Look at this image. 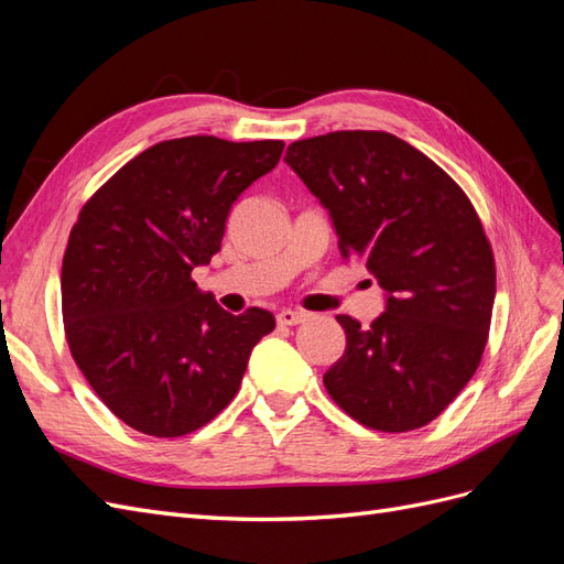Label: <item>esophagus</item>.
<instances>
[{"label":"esophagus","instance_id":"obj_1","mask_svg":"<svg viewBox=\"0 0 564 564\" xmlns=\"http://www.w3.org/2000/svg\"><path fill=\"white\" fill-rule=\"evenodd\" d=\"M305 322V313L299 311H282L278 313V324L280 327H296V324Z\"/></svg>","mask_w":564,"mask_h":564}]
</instances>
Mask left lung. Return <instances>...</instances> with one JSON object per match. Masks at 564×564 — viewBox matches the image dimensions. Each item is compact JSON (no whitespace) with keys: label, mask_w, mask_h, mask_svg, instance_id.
<instances>
[{"label":"left lung","mask_w":564,"mask_h":564,"mask_svg":"<svg viewBox=\"0 0 564 564\" xmlns=\"http://www.w3.org/2000/svg\"><path fill=\"white\" fill-rule=\"evenodd\" d=\"M286 164L329 209L344 259L386 292L369 327L338 315L346 352L324 373L357 423L406 433L437 419L482 360L497 265L468 195L386 131H332L286 148Z\"/></svg>","instance_id":"8db88e82"}]
</instances>
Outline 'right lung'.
I'll return each instance as SVG.
<instances>
[{"instance_id":"right-lung-1","label":"right lung","mask_w":564,"mask_h":564,"mask_svg":"<svg viewBox=\"0 0 564 564\" xmlns=\"http://www.w3.org/2000/svg\"><path fill=\"white\" fill-rule=\"evenodd\" d=\"M282 141L185 135L143 150L84 204L63 256L65 338L110 412L152 437H183L240 390L275 329L230 315L191 272L220 251L232 202L275 169Z\"/></svg>"}]
</instances>
